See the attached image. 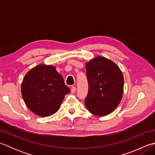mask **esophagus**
I'll return each mask as SVG.
<instances>
[{
  "mask_svg": "<svg viewBox=\"0 0 155 155\" xmlns=\"http://www.w3.org/2000/svg\"><path fill=\"white\" fill-rule=\"evenodd\" d=\"M76 90H77V88H76L75 87H72V88H71V93H74Z\"/></svg>",
  "mask_w": 155,
  "mask_h": 155,
  "instance_id": "34e87169",
  "label": "esophagus"
}]
</instances>
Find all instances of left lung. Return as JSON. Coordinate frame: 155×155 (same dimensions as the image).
I'll return each mask as SVG.
<instances>
[{
  "label": "left lung",
  "instance_id": "1",
  "mask_svg": "<svg viewBox=\"0 0 155 155\" xmlns=\"http://www.w3.org/2000/svg\"><path fill=\"white\" fill-rule=\"evenodd\" d=\"M88 93L85 105L91 113L99 117L113 113L123 98L124 77L119 67L103 57L86 63Z\"/></svg>",
  "mask_w": 155,
  "mask_h": 155
}]
</instances>
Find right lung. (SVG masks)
<instances>
[{"mask_svg": "<svg viewBox=\"0 0 155 155\" xmlns=\"http://www.w3.org/2000/svg\"><path fill=\"white\" fill-rule=\"evenodd\" d=\"M54 66L38 64L25 74L21 93L32 113L46 117L57 113L66 94L70 93Z\"/></svg>", "mask_w": 155, "mask_h": 155, "instance_id": "right-lung-1", "label": "right lung"}]
</instances>
